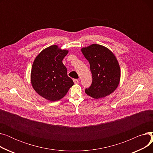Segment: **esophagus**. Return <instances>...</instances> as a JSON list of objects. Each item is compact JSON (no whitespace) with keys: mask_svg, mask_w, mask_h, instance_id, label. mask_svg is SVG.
Wrapping results in <instances>:
<instances>
[{"mask_svg":"<svg viewBox=\"0 0 153 153\" xmlns=\"http://www.w3.org/2000/svg\"><path fill=\"white\" fill-rule=\"evenodd\" d=\"M73 81H74V84H78L79 83V81L77 79H74L73 80Z\"/></svg>","mask_w":153,"mask_h":153,"instance_id":"esophagus-1","label":"esophagus"}]
</instances>
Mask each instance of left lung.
I'll return each mask as SVG.
<instances>
[{
	"label": "left lung",
	"mask_w": 153,
	"mask_h": 153,
	"mask_svg": "<svg viewBox=\"0 0 153 153\" xmlns=\"http://www.w3.org/2000/svg\"><path fill=\"white\" fill-rule=\"evenodd\" d=\"M81 51L90 64L92 82L85 92L99 99L114 92L120 81V68L115 54L108 48L92 44L82 48Z\"/></svg>",
	"instance_id": "1"
}]
</instances>
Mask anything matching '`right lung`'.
I'll return each instance as SVG.
<instances>
[{"label":"right lung","mask_w":153,"mask_h":153,"mask_svg":"<svg viewBox=\"0 0 153 153\" xmlns=\"http://www.w3.org/2000/svg\"><path fill=\"white\" fill-rule=\"evenodd\" d=\"M68 51L57 45H52L40 52L34 60L31 84L36 93L48 100L55 102L61 99L74 85L62 62Z\"/></svg>","instance_id":"add662e5"}]
</instances>
